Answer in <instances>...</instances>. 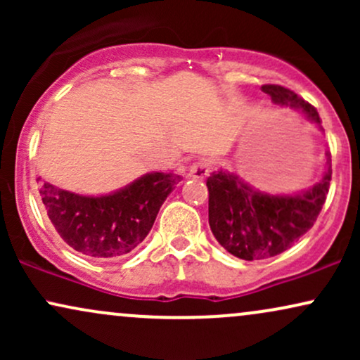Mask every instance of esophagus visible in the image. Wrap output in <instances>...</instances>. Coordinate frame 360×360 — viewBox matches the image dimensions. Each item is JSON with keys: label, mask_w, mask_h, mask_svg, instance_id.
Returning a JSON list of instances; mask_svg holds the SVG:
<instances>
[{"label": "esophagus", "mask_w": 360, "mask_h": 360, "mask_svg": "<svg viewBox=\"0 0 360 360\" xmlns=\"http://www.w3.org/2000/svg\"><path fill=\"white\" fill-rule=\"evenodd\" d=\"M208 174H210V166L206 162H203V160H200V162H194L188 171L189 179H205Z\"/></svg>", "instance_id": "1"}]
</instances>
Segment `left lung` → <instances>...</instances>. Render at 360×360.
<instances>
[{
	"instance_id": "obj_1",
	"label": "left lung",
	"mask_w": 360,
	"mask_h": 360,
	"mask_svg": "<svg viewBox=\"0 0 360 360\" xmlns=\"http://www.w3.org/2000/svg\"><path fill=\"white\" fill-rule=\"evenodd\" d=\"M262 91L278 105L292 106L320 125L316 108L295 91L279 84H264ZM325 176L308 191L292 196H274L252 189L235 174L214 171L208 186L210 229L218 243L243 260L269 259L288 250L316 221L332 181V159L326 152Z\"/></svg>"
}]
</instances>
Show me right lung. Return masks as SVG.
<instances>
[{"label": "right lung", "mask_w": 360, "mask_h": 360, "mask_svg": "<svg viewBox=\"0 0 360 360\" xmlns=\"http://www.w3.org/2000/svg\"><path fill=\"white\" fill-rule=\"evenodd\" d=\"M181 177L150 172L108 196H81L40 181V196L62 240L96 260L127 255L142 243Z\"/></svg>", "instance_id": "add662e5"}]
</instances>
